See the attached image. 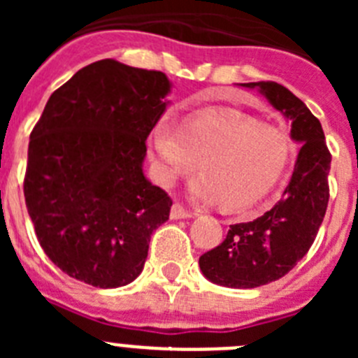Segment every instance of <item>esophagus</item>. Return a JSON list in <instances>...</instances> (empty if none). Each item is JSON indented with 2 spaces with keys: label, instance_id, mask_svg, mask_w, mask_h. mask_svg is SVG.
Listing matches in <instances>:
<instances>
[{
  "label": "esophagus",
  "instance_id": "obj_1",
  "mask_svg": "<svg viewBox=\"0 0 358 358\" xmlns=\"http://www.w3.org/2000/svg\"><path fill=\"white\" fill-rule=\"evenodd\" d=\"M194 215L195 213H192L189 210H186L181 202H173L172 210H170V217L172 218H189V217H194Z\"/></svg>",
  "mask_w": 358,
  "mask_h": 358
}]
</instances>
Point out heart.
<instances>
[{"mask_svg": "<svg viewBox=\"0 0 358 358\" xmlns=\"http://www.w3.org/2000/svg\"><path fill=\"white\" fill-rule=\"evenodd\" d=\"M156 173L163 185L194 172L201 161L199 199L227 211L255 206L285 173L292 143L283 131L236 110H199L182 123L161 116L150 132Z\"/></svg>", "mask_w": 358, "mask_h": 358, "instance_id": "b5f03b06", "label": "heart"}]
</instances>
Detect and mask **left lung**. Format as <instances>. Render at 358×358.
<instances>
[{
	"label": "left lung",
	"mask_w": 358,
	"mask_h": 358,
	"mask_svg": "<svg viewBox=\"0 0 358 358\" xmlns=\"http://www.w3.org/2000/svg\"><path fill=\"white\" fill-rule=\"evenodd\" d=\"M292 122L290 136L301 150L283 197L251 222L229 226L226 238L199 258L202 274L217 285L255 289L285 276L312 248L327 213L331 154L321 123L278 82H249Z\"/></svg>",
	"instance_id": "1"
}]
</instances>
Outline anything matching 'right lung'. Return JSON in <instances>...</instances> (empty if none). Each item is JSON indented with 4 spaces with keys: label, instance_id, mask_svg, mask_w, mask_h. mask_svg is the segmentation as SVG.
<instances>
[{
    "label": "right lung",
    "instance_id": "add662e5",
    "mask_svg": "<svg viewBox=\"0 0 358 358\" xmlns=\"http://www.w3.org/2000/svg\"><path fill=\"white\" fill-rule=\"evenodd\" d=\"M166 75L103 59L53 91L30 134L24 201L41 248L98 289L134 281L172 199L147 181V138L163 115Z\"/></svg>",
    "mask_w": 358,
    "mask_h": 358
}]
</instances>
